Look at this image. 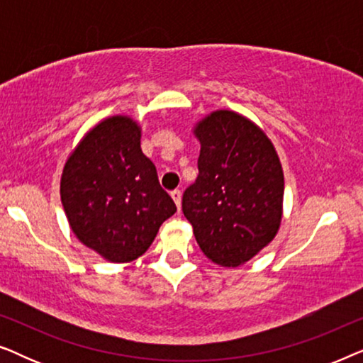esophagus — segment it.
<instances>
[{
    "label": "esophagus",
    "mask_w": 363,
    "mask_h": 363,
    "mask_svg": "<svg viewBox=\"0 0 363 363\" xmlns=\"http://www.w3.org/2000/svg\"><path fill=\"white\" fill-rule=\"evenodd\" d=\"M172 198H173V201H175V205H177L178 210H180V206H182V191L180 190H173L172 191Z\"/></svg>",
    "instance_id": "obj_1"
}]
</instances>
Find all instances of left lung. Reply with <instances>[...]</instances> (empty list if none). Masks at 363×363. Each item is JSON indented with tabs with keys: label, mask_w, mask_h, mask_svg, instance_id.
<instances>
[{
	"label": "left lung",
	"mask_w": 363,
	"mask_h": 363,
	"mask_svg": "<svg viewBox=\"0 0 363 363\" xmlns=\"http://www.w3.org/2000/svg\"><path fill=\"white\" fill-rule=\"evenodd\" d=\"M198 177L183 193V215L213 262L236 267L279 230L284 175L269 138L250 118L216 111L195 128Z\"/></svg>",
	"instance_id": "left-lung-1"
}]
</instances>
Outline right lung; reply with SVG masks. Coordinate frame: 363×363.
<instances>
[{
    "label": "right lung",
    "instance_id": "obj_1",
    "mask_svg": "<svg viewBox=\"0 0 363 363\" xmlns=\"http://www.w3.org/2000/svg\"><path fill=\"white\" fill-rule=\"evenodd\" d=\"M64 211L77 240L112 262L137 259L177 211L140 148V127L116 116L97 123L67 158Z\"/></svg>",
    "mask_w": 363,
    "mask_h": 363
}]
</instances>
